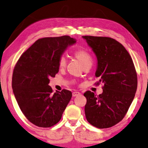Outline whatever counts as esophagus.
Masks as SVG:
<instances>
[{
	"instance_id": "34e87169",
	"label": "esophagus",
	"mask_w": 148,
	"mask_h": 148,
	"mask_svg": "<svg viewBox=\"0 0 148 148\" xmlns=\"http://www.w3.org/2000/svg\"><path fill=\"white\" fill-rule=\"evenodd\" d=\"M80 94H81V93H80V92H79L75 91V92H73V94H72V95H73V96L75 97V96H79V95H80Z\"/></svg>"
}]
</instances>
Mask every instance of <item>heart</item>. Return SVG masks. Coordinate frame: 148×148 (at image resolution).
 I'll return each mask as SVG.
<instances>
[{"instance_id": "b5f03b06", "label": "heart", "mask_w": 148, "mask_h": 148, "mask_svg": "<svg viewBox=\"0 0 148 148\" xmlns=\"http://www.w3.org/2000/svg\"><path fill=\"white\" fill-rule=\"evenodd\" d=\"M74 56L80 64L82 65L83 67L87 66H90L92 64V59L90 54L84 50H78L75 52ZM67 61L64 57H61L59 60V67L61 69L64 68L66 65Z\"/></svg>"}]
</instances>
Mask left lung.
I'll use <instances>...</instances> for the list:
<instances>
[{
  "mask_svg": "<svg viewBox=\"0 0 148 148\" xmlns=\"http://www.w3.org/2000/svg\"><path fill=\"white\" fill-rule=\"evenodd\" d=\"M97 60L96 77L103 84L96 96L86 91L84 112L86 120L99 129L114 126L127 113L137 89V75L129 52L113 38L83 36Z\"/></svg>",
  "mask_w": 148,
  "mask_h": 148,
  "instance_id": "1",
  "label": "left lung"
}]
</instances>
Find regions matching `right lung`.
Returning a JSON list of instances; mask_svg holds the SVG:
<instances>
[{
    "instance_id": "right-lung-1",
    "label": "right lung",
    "mask_w": 148,
    "mask_h": 148,
    "mask_svg": "<svg viewBox=\"0 0 148 148\" xmlns=\"http://www.w3.org/2000/svg\"><path fill=\"white\" fill-rule=\"evenodd\" d=\"M76 42L69 36L40 38L21 55L14 67V94L24 115L36 126L47 128L56 124L71 100V91L53 93L48 84L59 71L60 58Z\"/></svg>"
}]
</instances>
